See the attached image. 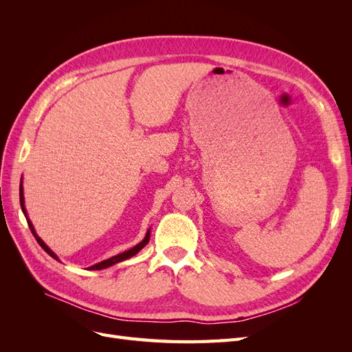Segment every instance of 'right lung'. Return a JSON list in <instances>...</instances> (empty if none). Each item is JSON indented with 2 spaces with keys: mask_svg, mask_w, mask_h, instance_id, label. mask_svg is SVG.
Here are the masks:
<instances>
[{
  "mask_svg": "<svg viewBox=\"0 0 352 352\" xmlns=\"http://www.w3.org/2000/svg\"><path fill=\"white\" fill-rule=\"evenodd\" d=\"M20 207H22L23 214H25V217H26V220H28V225H29V228H30L32 233H34L35 239L38 241V243H39L41 247H42V250H44L48 255H51V257L54 258V260L60 261V260H58V257H57V254H56L54 251H52V250L48 247V245L38 236V233L35 232L34 225H32L30 219L28 217V211H26V207H25V195H23V182H22V180H20ZM148 242H150V229H148L145 238H144L140 243L135 245L133 248L127 250V251H124V252L117 254V255H114V257L107 258V260H104V261H101V263L94 264V265H91V267H88V269H89V270H102V269H107V267H110V265H114V264H117V263H120V261H124V260H127V258H131V257H133V255H136L138 252H140Z\"/></svg>",
  "mask_w": 352,
  "mask_h": 352,
  "instance_id": "add662e5",
  "label": "right lung"
}]
</instances>
